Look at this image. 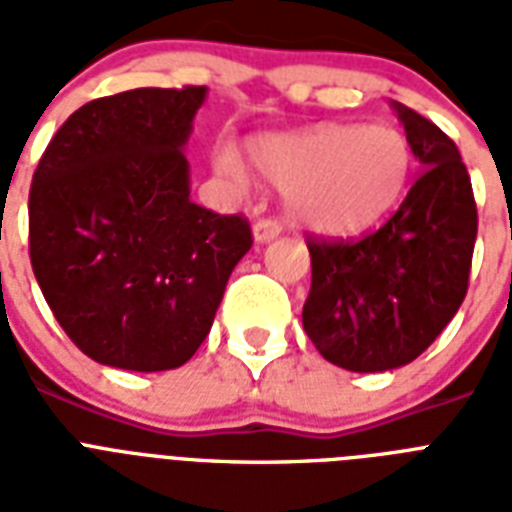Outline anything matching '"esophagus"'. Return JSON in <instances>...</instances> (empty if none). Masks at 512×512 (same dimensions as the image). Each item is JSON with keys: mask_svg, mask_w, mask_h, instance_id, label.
<instances>
[{"mask_svg": "<svg viewBox=\"0 0 512 512\" xmlns=\"http://www.w3.org/2000/svg\"><path fill=\"white\" fill-rule=\"evenodd\" d=\"M279 233L281 225L276 223V220H257V223L252 225V239H255V244H268V241L276 239Z\"/></svg>", "mask_w": 512, "mask_h": 512, "instance_id": "1", "label": "esophagus"}]
</instances>
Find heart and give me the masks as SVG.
<instances>
[{"instance_id": "heart-1", "label": "heart", "mask_w": 512, "mask_h": 512, "mask_svg": "<svg viewBox=\"0 0 512 512\" xmlns=\"http://www.w3.org/2000/svg\"><path fill=\"white\" fill-rule=\"evenodd\" d=\"M247 151L257 175L281 191L289 220L321 236L374 228L404 199L414 170L412 143L390 124H319L252 138ZM212 167L228 185L247 188L249 170L233 146L220 143Z\"/></svg>"}]
</instances>
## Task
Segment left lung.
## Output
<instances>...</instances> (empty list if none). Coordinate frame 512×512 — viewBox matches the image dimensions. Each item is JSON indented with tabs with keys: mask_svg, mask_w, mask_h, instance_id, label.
<instances>
[{
	"mask_svg": "<svg viewBox=\"0 0 512 512\" xmlns=\"http://www.w3.org/2000/svg\"><path fill=\"white\" fill-rule=\"evenodd\" d=\"M422 172L396 215L361 241H311L303 327L348 372L406 366L436 340L468 292L478 215L460 151L436 124L390 103Z\"/></svg>",
	"mask_w": 512,
	"mask_h": 512,
	"instance_id": "8db88e82",
	"label": "left lung"
}]
</instances>
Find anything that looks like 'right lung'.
Masks as SVG:
<instances>
[{
  "label": "right lung",
  "instance_id": "1",
  "mask_svg": "<svg viewBox=\"0 0 512 512\" xmlns=\"http://www.w3.org/2000/svg\"><path fill=\"white\" fill-rule=\"evenodd\" d=\"M207 87H140L55 132L28 196V252L47 305L98 364L183 366L212 329L249 223L191 201L185 143Z\"/></svg>",
  "mask_w": 512,
  "mask_h": 512
}]
</instances>
